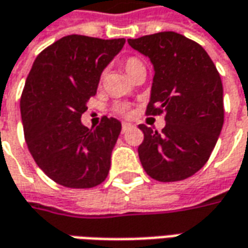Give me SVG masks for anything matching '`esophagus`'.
I'll return each mask as SVG.
<instances>
[{"mask_svg":"<svg viewBox=\"0 0 248 248\" xmlns=\"http://www.w3.org/2000/svg\"><path fill=\"white\" fill-rule=\"evenodd\" d=\"M132 127H133L132 124H127V122H124V124H122V133L127 132V130H129V129H132Z\"/></svg>","mask_w":248,"mask_h":248,"instance_id":"34e87169","label":"esophagus"}]
</instances>
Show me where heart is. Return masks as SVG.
<instances>
[{
  "label": "heart",
  "instance_id": "obj_1",
  "mask_svg": "<svg viewBox=\"0 0 248 248\" xmlns=\"http://www.w3.org/2000/svg\"><path fill=\"white\" fill-rule=\"evenodd\" d=\"M122 67H124V70L126 71V74L130 77L134 71H137L139 68H144V64L141 63L139 59H136V57H129V59H126L124 63H122ZM126 111V108L124 106H119L118 107V112H124Z\"/></svg>",
  "mask_w": 248,
  "mask_h": 248
}]
</instances>
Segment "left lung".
<instances>
[{"label": "left lung", "mask_w": 248, "mask_h": 248, "mask_svg": "<svg viewBox=\"0 0 248 248\" xmlns=\"http://www.w3.org/2000/svg\"><path fill=\"white\" fill-rule=\"evenodd\" d=\"M127 42L154 65L147 114H165L166 119L162 133L139 126L144 133L141 165L162 183L185 180L206 165L224 124L219 74L199 44L174 31Z\"/></svg>", "instance_id": "left-lung-1"}]
</instances>
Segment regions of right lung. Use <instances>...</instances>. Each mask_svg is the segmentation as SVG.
<instances>
[{
	"label": "right lung",
	"instance_id": "1",
	"mask_svg": "<svg viewBox=\"0 0 248 248\" xmlns=\"http://www.w3.org/2000/svg\"><path fill=\"white\" fill-rule=\"evenodd\" d=\"M126 39L67 35L42 50L20 100L24 139L45 174L67 188H92L107 178L122 129L104 116L96 129L81 122L100 77Z\"/></svg>",
	"mask_w": 248,
	"mask_h": 248
}]
</instances>
